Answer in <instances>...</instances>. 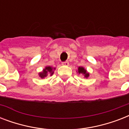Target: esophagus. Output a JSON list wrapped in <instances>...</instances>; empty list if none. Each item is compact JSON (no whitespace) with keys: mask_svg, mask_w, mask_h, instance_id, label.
I'll return each instance as SVG.
<instances>
[{"mask_svg":"<svg viewBox=\"0 0 129 129\" xmlns=\"http://www.w3.org/2000/svg\"><path fill=\"white\" fill-rule=\"evenodd\" d=\"M61 64H62L63 66H68L69 65V62L68 61H63V62H62Z\"/></svg>","mask_w":129,"mask_h":129,"instance_id":"1","label":"esophagus"}]
</instances>
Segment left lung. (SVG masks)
<instances>
[{
  "label": "left lung",
  "mask_w": 129,
  "mask_h": 129,
  "mask_svg": "<svg viewBox=\"0 0 129 129\" xmlns=\"http://www.w3.org/2000/svg\"><path fill=\"white\" fill-rule=\"evenodd\" d=\"M77 72L79 74H81L82 76H83L85 78H88L89 76H90V73L88 72L84 67H78Z\"/></svg>",
  "instance_id": "obj_1"
}]
</instances>
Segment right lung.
<instances>
[{
    "instance_id": "right-lung-1",
    "label": "right lung",
    "mask_w": 129,
    "mask_h": 129,
    "mask_svg": "<svg viewBox=\"0 0 129 129\" xmlns=\"http://www.w3.org/2000/svg\"><path fill=\"white\" fill-rule=\"evenodd\" d=\"M55 70V68H53L51 66H45V68L43 69L42 72H39L38 74H39V77L42 79H44L45 78H46L47 76H52L53 74H54V71Z\"/></svg>"
}]
</instances>
